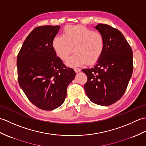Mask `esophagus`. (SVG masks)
I'll return each instance as SVG.
<instances>
[{
  "label": "esophagus",
  "mask_w": 146,
  "mask_h": 146,
  "mask_svg": "<svg viewBox=\"0 0 146 146\" xmlns=\"http://www.w3.org/2000/svg\"><path fill=\"white\" fill-rule=\"evenodd\" d=\"M74 70H75L76 73H78V72H80V71H81L80 68H74Z\"/></svg>",
  "instance_id": "esophagus-1"
}]
</instances>
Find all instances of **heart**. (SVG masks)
Listing matches in <instances>:
<instances>
[{
  "label": "heart",
  "mask_w": 146,
  "mask_h": 146,
  "mask_svg": "<svg viewBox=\"0 0 146 146\" xmlns=\"http://www.w3.org/2000/svg\"><path fill=\"white\" fill-rule=\"evenodd\" d=\"M52 49L61 60L66 61L73 51L75 53L67 61L70 66L96 63L103 53L105 39L102 34L83 26H68L62 36L52 39Z\"/></svg>",
  "instance_id": "b5f03b06"
}]
</instances>
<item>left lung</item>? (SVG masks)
<instances>
[{"label":"left lung","mask_w":146,"mask_h":146,"mask_svg":"<svg viewBox=\"0 0 146 146\" xmlns=\"http://www.w3.org/2000/svg\"><path fill=\"white\" fill-rule=\"evenodd\" d=\"M105 39V48L94 67L82 71L87 76L86 95L95 104L108 106L121 98L133 71L131 46L119 30L104 24L95 27Z\"/></svg>","instance_id":"left-lung-1"}]
</instances>
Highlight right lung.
<instances>
[{"mask_svg":"<svg viewBox=\"0 0 146 146\" xmlns=\"http://www.w3.org/2000/svg\"><path fill=\"white\" fill-rule=\"evenodd\" d=\"M60 28V26L36 27L17 55L19 84L30 102L44 110H54L63 104L68 86L76 75L52 49V39Z\"/></svg>","mask_w":146,"mask_h":146,"instance_id":"add662e5","label":"right lung"}]
</instances>
